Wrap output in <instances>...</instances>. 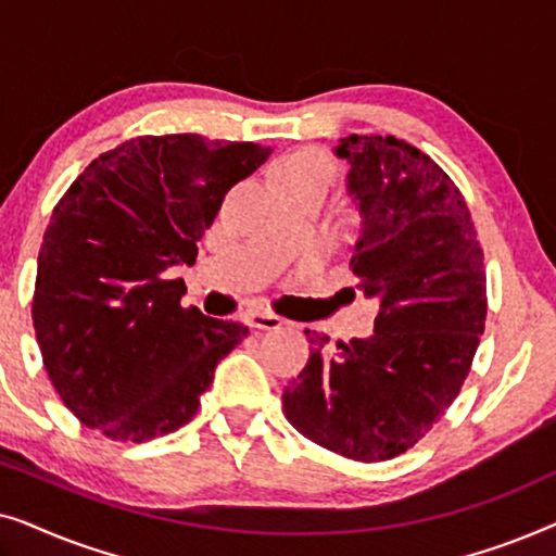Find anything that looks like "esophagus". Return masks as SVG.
I'll return each instance as SVG.
<instances>
[{
	"label": "esophagus",
	"mask_w": 556,
	"mask_h": 556,
	"mask_svg": "<svg viewBox=\"0 0 556 556\" xmlns=\"http://www.w3.org/2000/svg\"><path fill=\"white\" fill-rule=\"evenodd\" d=\"M240 321L253 331H273L283 324L276 314H268V311H245Z\"/></svg>",
	"instance_id": "34e87169"
}]
</instances>
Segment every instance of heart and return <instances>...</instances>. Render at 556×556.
Returning a JSON list of instances; mask_svg holds the SVG:
<instances>
[{
  "label": "heart",
  "instance_id": "1",
  "mask_svg": "<svg viewBox=\"0 0 556 556\" xmlns=\"http://www.w3.org/2000/svg\"><path fill=\"white\" fill-rule=\"evenodd\" d=\"M333 177H337V166H333L331 156H326L318 149L293 151L273 166V179H276L278 189L316 187L326 192Z\"/></svg>",
  "mask_w": 556,
  "mask_h": 556
}]
</instances>
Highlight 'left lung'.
<instances>
[{
  "mask_svg": "<svg viewBox=\"0 0 556 556\" xmlns=\"http://www.w3.org/2000/svg\"><path fill=\"white\" fill-rule=\"evenodd\" d=\"M346 189L362 215L349 268L379 299L369 339L308 331L311 359L283 390L301 435L344 458L377 463L428 435L458 397L485 326V268L455 181L394 136H346Z\"/></svg>",
  "mask_w": 556,
  "mask_h": 556,
  "instance_id": "1",
  "label": "left lung"
}]
</instances>
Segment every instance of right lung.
Listing matches in <instances>:
<instances>
[{
  "label": "right lung",
  "mask_w": 556,
  "mask_h": 556,
  "mask_svg": "<svg viewBox=\"0 0 556 556\" xmlns=\"http://www.w3.org/2000/svg\"><path fill=\"white\" fill-rule=\"evenodd\" d=\"M270 151L139 136L93 159L60 197L37 255L33 326L52 387L86 428L143 443L197 415L248 329L181 306L185 280L169 270L197 261L225 194Z\"/></svg>",
  "instance_id": "add662e5"
}]
</instances>
